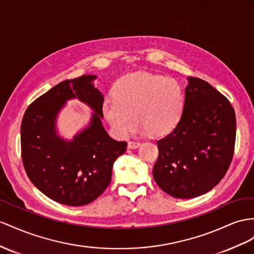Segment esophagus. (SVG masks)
Returning <instances> with one entry per match:
<instances>
[{
  "mask_svg": "<svg viewBox=\"0 0 254 254\" xmlns=\"http://www.w3.org/2000/svg\"><path fill=\"white\" fill-rule=\"evenodd\" d=\"M139 145H140V142H138V141H132V140H129V141L127 142V148H128V149H136V148L139 147Z\"/></svg>",
  "mask_w": 254,
  "mask_h": 254,
  "instance_id": "1",
  "label": "esophagus"
}]
</instances>
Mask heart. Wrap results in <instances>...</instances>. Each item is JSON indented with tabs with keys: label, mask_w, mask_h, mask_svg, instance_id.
Masks as SVG:
<instances>
[{
	"label": "heart",
	"mask_w": 254,
	"mask_h": 254,
	"mask_svg": "<svg viewBox=\"0 0 254 254\" xmlns=\"http://www.w3.org/2000/svg\"><path fill=\"white\" fill-rule=\"evenodd\" d=\"M113 95L103 102L102 112L121 137L131 131L134 119L138 123L136 131L140 134L166 135L177 127L184 114V88L171 77L129 74L115 83Z\"/></svg>",
	"instance_id": "heart-1"
}]
</instances>
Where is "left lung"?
Listing matches in <instances>:
<instances>
[{
  "instance_id": "8db88e82",
  "label": "left lung",
  "mask_w": 254,
  "mask_h": 254,
  "mask_svg": "<svg viewBox=\"0 0 254 254\" xmlns=\"http://www.w3.org/2000/svg\"><path fill=\"white\" fill-rule=\"evenodd\" d=\"M184 114L173 132L158 140L153 178L177 198L212 190L233 159L236 117L231 103L207 81L188 77Z\"/></svg>"
}]
</instances>
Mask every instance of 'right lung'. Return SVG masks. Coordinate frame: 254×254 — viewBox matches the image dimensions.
Masks as SVG:
<instances>
[{
    "label": "right lung",
    "instance_id": "add662e5",
    "mask_svg": "<svg viewBox=\"0 0 254 254\" xmlns=\"http://www.w3.org/2000/svg\"><path fill=\"white\" fill-rule=\"evenodd\" d=\"M95 75H82L58 83L25 110L21 122V155L28 177L38 190L58 203L83 206L96 199L112 181L113 166L125 153L127 141L113 139L102 125L104 102L93 86ZM94 110L89 126L62 139L56 118L69 99Z\"/></svg>",
    "mask_w": 254,
    "mask_h": 254
}]
</instances>
